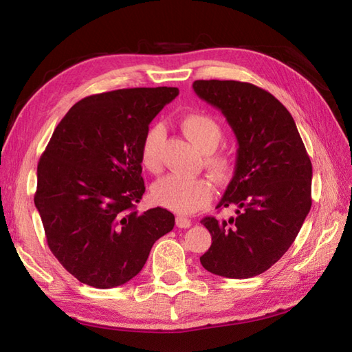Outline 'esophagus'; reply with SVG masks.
<instances>
[{
	"label": "esophagus",
	"mask_w": 352,
	"mask_h": 352,
	"mask_svg": "<svg viewBox=\"0 0 352 352\" xmlns=\"http://www.w3.org/2000/svg\"><path fill=\"white\" fill-rule=\"evenodd\" d=\"M192 222L189 218H184V216H177V227L178 228H189Z\"/></svg>",
	"instance_id": "34e87169"
}]
</instances>
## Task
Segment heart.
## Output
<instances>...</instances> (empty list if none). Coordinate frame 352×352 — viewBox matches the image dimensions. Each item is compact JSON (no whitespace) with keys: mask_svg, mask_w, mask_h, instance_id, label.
Segmentation results:
<instances>
[{"mask_svg":"<svg viewBox=\"0 0 352 352\" xmlns=\"http://www.w3.org/2000/svg\"><path fill=\"white\" fill-rule=\"evenodd\" d=\"M182 130L192 144L208 153L219 145L222 129L216 119L207 113H189L182 118ZM163 140V126L154 125L148 129L140 144V163L146 170L157 172L162 168L160 145ZM206 164L213 174L223 180L231 174L233 162L228 154H212L206 157ZM153 199L155 204L169 210L190 214L206 207L213 198V188L206 178H189L169 174L153 186Z\"/></svg>","mask_w":352,"mask_h":352,"instance_id":"1","label":"heart"}]
</instances>
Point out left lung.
Masks as SVG:
<instances>
[{
	"label": "left lung",
	"mask_w": 352,
	"mask_h": 352,
	"mask_svg": "<svg viewBox=\"0 0 352 352\" xmlns=\"http://www.w3.org/2000/svg\"><path fill=\"white\" fill-rule=\"evenodd\" d=\"M193 91L219 109L237 139L234 175L219 207L236 218L201 223L212 246L201 256L208 272L251 278L267 271L294 243L311 207V162L289 110L251 83L197 80Z\"/></svg>",
	"instance_id": "left-lung-1"
}]
</instances>
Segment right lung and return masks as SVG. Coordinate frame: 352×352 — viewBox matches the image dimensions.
I'll return each instance as SVG.
<instances>
[{
    "label": "right lung",
    "instance_id": "1",
    "mask_svg": "<svg viewBox=\"0 0 352 352\" xmlns=\"http://www.w3.org/2000/svg\"><path fill=\"white\" fill-rule=\"evenodd\" d=\"M177 87H133L86 96L56 126L37 164L34 206L51 252L81 283L121 286L154 242L174 228L166 208L139 213L145 193L140 144Z\"/></svg>",
    "mask_w": 352,
    "mask_h": 352
}]
</instances>
